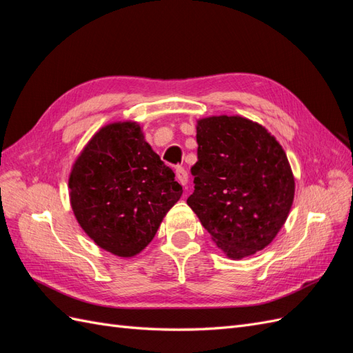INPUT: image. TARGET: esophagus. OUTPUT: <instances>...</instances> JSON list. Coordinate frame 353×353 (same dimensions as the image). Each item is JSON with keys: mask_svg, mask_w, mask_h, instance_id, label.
<instances>
[{"mask_svg": "<svg viewBox=\"0 0 353 353\" xmlns=\"http://www.w3.org/2000/svg\"><path fill=\"white\" fill-rule=\"evenodd\" d=\"M175 175H176V179H178V183L181 185H187V183H188V174H187V170L183 166H176Z\"/></svg>", "mask_w": 353, "mask_h": 353, "instance_id": "obj_1", "label": "esophagus"}]
</instances>
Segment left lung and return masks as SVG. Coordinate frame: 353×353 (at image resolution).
<instances>
[{
  "instance_id": "obj_1",
  "label": "left lung",
  "mask_w": 353,
  "mask_h": 353,
  "mask_svg": "<svg viewBox=\"0 0 353 353\" xmlns=\"http://www.w3.org/2000/svg\"><path fill=\"white\" fill-rule=\"evenodd\" d=\"M196 138L194 193L187 205L228 258L262 250L284 225L294 197L283 147L241 116L201 119Z\"/></svg>"
}]
</instances>
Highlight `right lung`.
<instances>
[{
    "label": "right lung",
    "instance_id": "1",
    "mask_svg": "<svg viewBox=\"0 0 353 353\" xmlns=\"http://www.w3.org/2000/svg\"><path fill=\"white\" fill-rule=\"evenodd\" d=\"M69 188L82 230L121 258L135 256L153 240L183 194L172 169L152 150L135 122L101 128L74 162Z\"/></svg>",
    "mask_w": 353,
    "mask_h": 353
}]
</instances>
